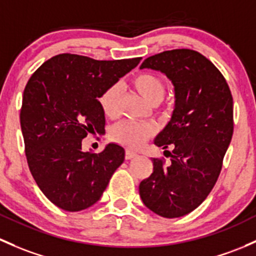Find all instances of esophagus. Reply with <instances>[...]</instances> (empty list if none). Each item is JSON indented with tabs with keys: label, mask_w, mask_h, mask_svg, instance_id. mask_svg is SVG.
I'll return each instance as SVG.
<instances>
[{
	"label": "esophagus",
	"mask_w": 256,
	"mask_h": 256,
	"mask_svg": "<svg viewBox=\"0 0 256 256\" xmlns=\"http://www.w3.org/2000/svg\"><path fill=\"white\" fill-rule=\"evenodd\" d=\"M137 157V153L131 152V150H126L125 152V158L126 160H132V158Z\"/></svg>",
	"instance_id": "1"
}]
</instances>
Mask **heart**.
Instances as JSON below:
<instances>
[{"label": "heart", "instance_id": "obj_1", "mask_svg": "<svg viewBox=\"0 0 256 256\" xmlns=\"http://www.w3.org/2000/svg\"><path fill=\"white\" fill-rule=\"evenodd\" d=\"M132 86L140 96L150 103L157 106L160 103L166 94V84L162 80L153 74H138L132 78ZM120 86L112 84L99 96V104L104 115L108 118H115L120 109ZM154 130L150 124L134 122V121H121L110 131L112 141L122 144L131 150H137L144 146V142L153 135Z\"/></svg>", "mask_w": 256, "mask_h": 256}]
</instances>
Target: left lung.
Returning a JSON list of instances; mask_svg holds the SVG:
<instances>
[{"label": "left lung", "instance_id": "left-lung-1", "mask_svg": "<svg viewBox=\"0 0 256 256\" xmlns=\"http://www.w3.org/2000/svg\"><path fill=\"white\" fill-rule=\"evenodd\" d=\"M140 68L162 72L176 93L172 119L154 138L156 146L173 147L170 163L153 158L140 196L152 212L176 218L200 206L218 179L233 135V98L218 68L195 50L163 51Z\"/></svg>", "mask_w": 256, "mask_h": 256}]
</instances>
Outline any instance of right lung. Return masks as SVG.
I'll list each match as a JSON object with an SVG mask.
<instances>
[{
  "mask_svg": "<svg viewBox=\"0 0 256 256\" xmlns=\"http://www.w3.org/2000/svg\"><path fill=\"white\" fill-rule=\"evenodd\" d=\"M140 61H98L60 54L29 78L20 109L26 162L54 205L70 212L94 205L122 164L125 150L119 144H106L100 153L83 152L82 140L104 131L99 96Z\"/></svg>",
  "mask_w": 256,
  "mask_h": 256,
  "instance_id": "obj_1",
  "label": "right lung"
}]
</instances>
